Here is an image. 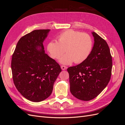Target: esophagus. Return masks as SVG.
Returning <instances> with one entry per match:
<instances>
[{
	"label": "esophagus",
	"mask_w": 125,
	"mask_h": 125,
	"mask_svg": "<svg viewBox=\"0 0 125 125\" xmlns=\"http://www.w3.org/2000/svg\"><path fill=\"white\" fill-rule=\"evenodd\" d=\"M61 68H62V70H65L67 68V67L66 66H61Z\"/></svg>",
	"instance_id": "obj_1"
}]
</instances>
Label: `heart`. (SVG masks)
I'll use <instances>...</instances> for the list:
<instances>
[{
    "mask_svg": "<svg viewBox=\"0 0 125 125\" xmlns=\"http://www.w3.org/2000/svg\"><path fill=\"white\" fill-rule=\"evenodd\" d=\"M58 42L52 41L47 44V49L52 58L58 59L65 52L67 54L60 59L59 62L69 65L73 62L79 63L85 60L92 48L91 36L85 33L68 30L59 34Z\"/></svg>",
    "mask_w": 125,
    "mask_h": 125,
    "instance_id": "1",
    "label": "heart"
}]
</instances>
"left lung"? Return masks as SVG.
I'll use <instances>...</instances> for the list:
<instances>
[{"label":"left lung","mask_w":125,"mask_h":125,"mask_svg":"<svg viewBox=\"0 0 125 125\" xmlns=\"http://www.w3.org/2000/svg\"><path fill=\"white\" fill-rule=\"evenodd\" d=\"M94 43L86 59L79 65L69 67L70 91L82 101L96 97L111 79L112 57L107 43L95 32H92Z\"/></svg>","instance_id":"left-lung-1"}]
</instances>
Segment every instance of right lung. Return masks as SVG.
<instances>
[{
	"label": "right lung",
	"instance_id": "right-lung-1",
	"mask_svg": "<svg viewBox=\"0 0 125 125\" xmlns=\"http://www.w3.org/2000/svg\"><path fill=\"white\" fill-rule=\"evenodd\" d=\"M51 30H34L18 41L11 60L14 84L22 95L32 102L51 95L62 71L59 64L45 53L43 42Z\"/></svg>",
	"mask_w": 125,
	"mask_h": 125
}]
</instances>
